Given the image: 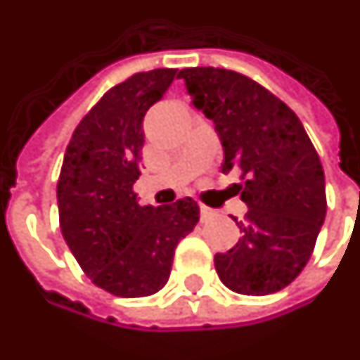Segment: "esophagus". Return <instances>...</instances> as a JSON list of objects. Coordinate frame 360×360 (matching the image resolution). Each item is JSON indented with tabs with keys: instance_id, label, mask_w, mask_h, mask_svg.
<instances>
[{
	"instance_id": "1",
	"label": "esophagus",
	"mask_w": 360,
	"mask_h": 360,
	"mask_svg": "<svg viewBox=\"0 0 360 360\" xmlns=\"http://www.w3.org/2000/svg\"><path fill=\"white\" fill-rule=\"evenodd\" d=\"M212 214H214V210H212V208H208V206L200 205V218H202V220L210 218Z\"/></svg>"
}]
</instances>
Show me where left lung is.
Listing matches in <instances>:
<instances>
[{
	"label": "left lung",
	"mask_w": 360,
	"mask_h": 360,
	"mask_svg": "<svg viewBox=\"0 0 360 360\" xmlns=\"http://www.w3.org/2000/svg\"><path fill=\"white\" fill-rule=\"evenodd\" d=\"M193 105L214 122L222 172L240 169L248 205L233 218L241 238L216 253L214 267L230 290L273 294L292 283L310 259L326 218V177L300 119L263 85L224 68H185Z\"/></svg>",
	"instance_id": "1"
}]
</instances>
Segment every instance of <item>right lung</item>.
<instances>
[{"mask_svg":"<svg viewBox=\"0 0 360 360\" xmlns=\"http://www.w3.org/2000/svg\"><path fill=\"white\" fill-rule=\"evenodd\" d=\"M175 75L177 70L160 68L115 85L77 124L64 154L56 187L60 230L85 275L115 296L138 298L163 288L177 243L198 222L191 197L140 206L132 191L144 115Z\"/></svg>","mask_w":360,"mask_h":360,"instance_id":"1","label":"right lung"}]
</instances>
